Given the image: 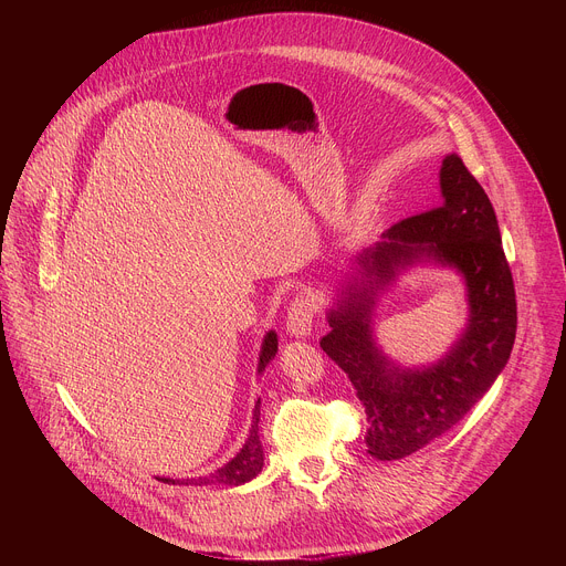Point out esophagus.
Listing matches in <instances>:
<instances>
[{"mask_svg":"<svg viewBox=\"0 0 566 566\" xmlns=\"http://www.w3.org/2000/svg\"><path fill=\"white\" fill-rule=\"evenodd\" d=\"M313 313H315V304L308 295L300 293L291 300L289 308H286V332L293 338H306L311 334L313 327Z\"/></svg>","mask_w":566,"mask_h":566,"instance_id":"obj_1","label":"esophagus"}]
</instances>
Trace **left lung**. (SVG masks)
Wrapping results in <instances>:
<instances>
[{
  "instance_id": "1",
  "label": "left lung",
  "mask_w": 566,
  "mask_h": 566,
  "mask_svg": "<svg viewBox=\"0 0 566 566\" xmlns=\"http://www.w3.org/2000/svg\"><path fill=\"white\" fill-rule=\"evenodd\" d=\"M443 201L394 223L382 241L356 258V275L329 308L332 332L319 340L352 380L367 415V452L380 461L408 457L452 430L491 389L511 358L517 302L511 266L489 195L457 154L443 158ZM432 259L454 268L469 291V325L430 368H398L373 343L376 290L402 268Z\"/></svg>"
}]
</instances>
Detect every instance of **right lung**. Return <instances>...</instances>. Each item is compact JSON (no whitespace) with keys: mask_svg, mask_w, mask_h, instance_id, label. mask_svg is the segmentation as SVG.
I'll return each mask as SVG.
<instances>
[{"mask_svg":"<svg viewBox=\"0 0 566 566\" xmlns=\"http://www.w3.org/2000/svg\"><path fill=\"white\" fill-rule=\"evenodd\" d=\"M277 354V334L269 332L264 336L262 343V352H260V365H258V374L264 371V367L275 358ZM258 423H260V398L255 402V412H253V426L249 432V439L226 465L217 468L214 472L199 476V479H168V476H158V481L166 483H195V486H239V483H247L253 476H258L262 472L264 465V448L258 434Z\"/></svg>","mask_w":566,"mask_h":566,"instance_id":"1","label":"right lung"}]
</instances>
